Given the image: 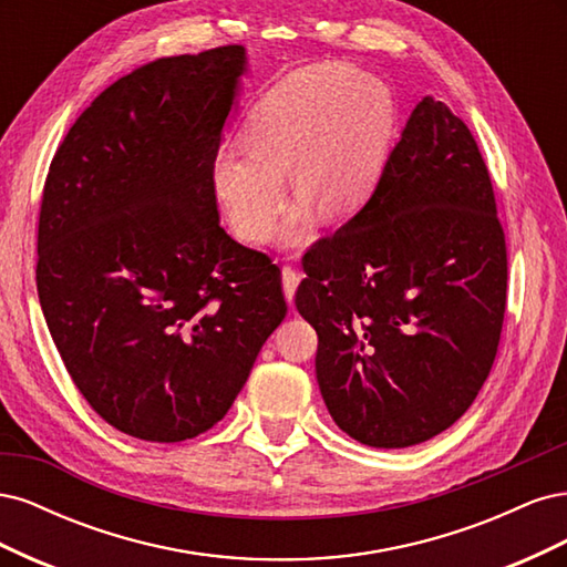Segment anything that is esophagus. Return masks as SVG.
Returning <instances> with one entry per match:
<instances>
[{"mask_svg": "<svg viewBox=\"0 0 567 567\" xmlns=\"http://www.w3.org/2000/svg\"><path fill=\"white\" fill-rule=\"evenodd\" d=\"M281 284H284L286 300L290 302V300H293V296H296V288H298V284H300V274H298V269H293V267H284V269H281Z\"/></svg>", "mask_w": 567, "mask_h": 567, "instance_id": "34e87169", "label": "esophagus"}]
</instances>
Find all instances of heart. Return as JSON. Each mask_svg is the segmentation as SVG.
<instances>
[{
    "instance_id": "obj_1",
    "label": "heart",
    "mask_w": 567,
    "mask_h": 567,
    "mask_svg": "<svg viewBox=\"0 0 567 567\" xmlns=\"http://www.w3.org/2000/svg\"><path fill=\"white\" fill-rule=\"evenodd\" d=\"M394 104L379 80L342 63H319L284 78L244 123L246 146L213 161V192L241 241L269 234L286 200V169L305 198L274 234L284 248L307 241L312 203L329 219L362 208L385 163Z\"/></svg>"
}]
</instances>
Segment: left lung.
<instances>
[{
  "label": "left lung",
  "mask_w": 567,
  "mask_h": 567,
  "mask_svg": "<svg viewBox=\"0 0 567 567\" xmlns=\"http://www.w3.org/2000/svg\"><path fill=\"white\" fill-rule=\"evenodd\" d=\"M302 267L296 307L342 433L402 450L466 414L499 348L506 241L487 165L447 104L419 101L364 208Z\"/></svg>",
  "instance_id": "1"
}]
</instances>
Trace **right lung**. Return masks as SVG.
Returning a JSON list of instances; mask_svg holds the SVG:
<instances>
[{"label": "right lung", "instance_id": "right-lung-1", "mask_svg": "<svg viewBox=\"0 0 567 567\" xmlns=\"http://www.w3.org/2000/svg\"><path fill=\"white\" fill-rule=\"evenodd\" d=\"M246 71L241 44L136 68L49 167L42 312L82 398L132 437L182 442L225 419L286 317L279 267L219 227L210 179Z\"/></svg>", "mask_w": 567, "mask_h": 567}]
</instances>
